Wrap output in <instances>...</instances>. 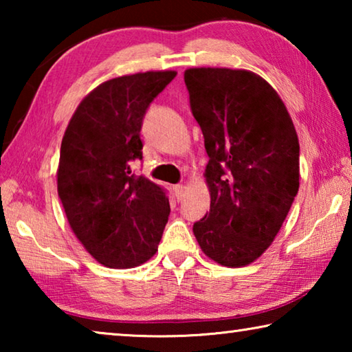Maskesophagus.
Wrapping results in <instances>:
<instances>
[{"instance_id": "esophagus-1", "label": "esophagus", "mask_w": 352, "mask_h": 352, "mask_svg": "<svg viewBox=\"0 0 352 352\" xmlns=\"http://www.w3.org/2000/svg\"><path fill=\"white\" fill-rule=\"evenodd\" d=\"M172 189H174L175 199H177L178 201H180V200L183 199V194H184V186H183V184H175V186L172 188Z\"/></svg>"}]
</instances>
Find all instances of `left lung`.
Wrapping results in <instances>:
<instances>
[{
    "label": "left lung",
    "mask_w": 352,
    "mask_h": 352,
    "mask_svg": "<svg viewBox=\"0 0 352 352\" xmlns=\"http://www.w3.org/2000/svg\"><path fill=\"white\" fill-rule=\"evenodd\" d=\"M190 110L210 162L211 206L192 226L208 258L252 264L272 245L300 188V142L269 82L247 69L184 71Z\"/></svg>",
    "instance_id": "obj_1"
}]
</instances>
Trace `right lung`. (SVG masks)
Returning <instances> with one entry per match:
<instances>
[{
    "label": "right lung",
    "mask_w": 352,
    "mask_h": 352,
    "mask_svg": "<svg viewBox=\"0 0 352 352\" xmlns=\"http://www.w3.org/2000/svg\"><path fill=\"white\" fill-rule=\"evenodd\" d=\"M177 76L147 71L102 82L87 94L65 130L57 190L77 239L99 264L133 269L157 253L170 212L164 190L136 178L147 107Z\"/></svg>",
    "instance_id": "add662e5"
}]
</instances>
